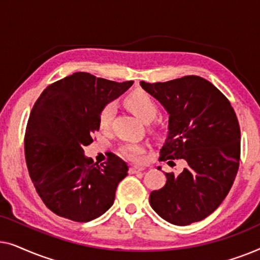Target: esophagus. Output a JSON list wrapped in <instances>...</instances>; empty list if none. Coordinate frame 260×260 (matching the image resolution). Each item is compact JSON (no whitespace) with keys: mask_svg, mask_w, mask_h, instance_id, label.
<instances>
[{"mask_svg":"<svg viewBox=\"0 0 260 260\" xmlns=\"http://www.w3.org/2000/svg\"><path fill=\"white\" fill-rule=\"evenodd\" d=\"M142 170H144V168H141V167H131L129 169L130 174H136V173H140Z\"/></svg>","mask_w":260,"mask_h":260,"instance_id":"esophagus-1","label":"esophagus"}]
</instances>
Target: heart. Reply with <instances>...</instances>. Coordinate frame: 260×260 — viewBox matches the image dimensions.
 <instances>
[{
    "label": "heart",
    "instance_id": "heart-1",
    "mask_svg": "<svg viewBox=\"0 0 260 260\" xmlns=\"http://www.w3.org/2000/svg\"><path fill=\"white\" fill-rule=\"evenodd\" d=\"M125 105L144 122H150L159 112V106L154 98L147 92L137 90L127 94L125 99ZM116 115L115 103L109 102L103 105L98 115V124L102 130H109L113 122ZM144 145L140 143H126L119 148L120 154L124 157L131 159V161H141L142 155L144 154Z\"/></svg>",
    "mask_w": 260,
    "mask_h": 260
}]
</instances>
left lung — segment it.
I'll list each match as a JSON object with an SVG mask.
<instances>
[{
    "label": "left lung",
    "instance_id": "8db88e82",
    "mask_svg": "<svg viewBox=\"0 0 260 260\" xmlns=\"http://www.w3.org/2000/svg\"><path fill=\"white\" fill-rule=\"evenodd\" d=\"M141 86L169 113V134L159 161L184 159L187 167L167 173L150 206L170 223L186 226L212 214L229 194L240 161V126L229 99L212 83L186 76Z\"/></svg>",
    "mask_w": 260,
    "mask_h": 260
}]
</instances>
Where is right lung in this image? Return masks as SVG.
Segmentation results:
<instances>
[{
	"label": "right lung",
	"mask_w": 260,
	"mask_h": 260,
	"mask_svg": "<svg viewBox=\"0 0 260 260\" xmlns=\"http://www.w3.org/2000/svg\"><path fill=\"white\" fill-rule=\"evenodd\" d=\"M133 84L77 72L48 85L35 102L24 134V156L39 197L56 215L87 222L112 206L129 168L113 154L98 166L85 157L84 147L99 130L103 105Z\"/></svg>",
	"instance_id": "obj_1"
}]
</instances>
